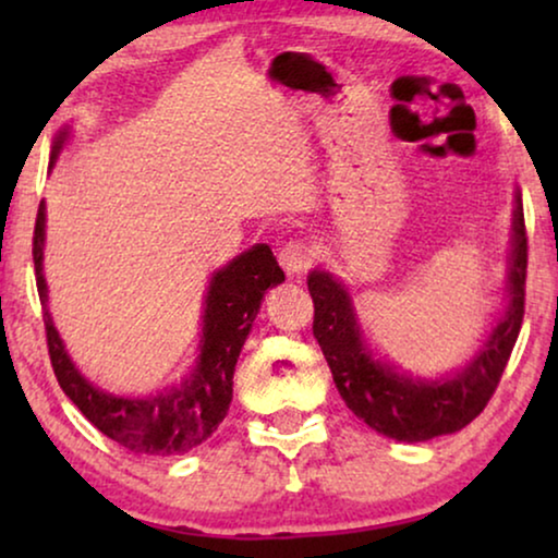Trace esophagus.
<instances>
[{
  "mask_svg": "<svg viewBox=\"0 0 558 558\" xmlns=\"http://www.w3.org/2000/svg\"><path fill=\"white\" fill-rule=\"evenodd\" d=\"M315 262V251H312L304 241H289L279 248V264L289 277H302Z\"/></svg>",
  "mask_w": 558,
  "mask_h": 558,
  "instance_id": "1",
  "label": "esophagus"
}]
</instances>
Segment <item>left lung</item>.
<instances>
[{"label":"left lung","mask_w":558,"mask_h":558,"mask_svg":"<svg viewBox=\"0 0 558 558\" xmlns=\"http://www.w3.org/2000/svg\"><path fill=\"white\" fill-rule=\"evenodd\" d=\"M513 246L508 271V310L487 335L480 353L452 376L439 380L411 378L380 363L365 348L348 289L332 274L312 271L307 279L315 323L312 332L323 348L342 401L357 418L396 441H426L460 432L487 407L500 384L508 357L521 332L525 304V235L521 193H515Z\"/></svg>","instance_id":"1"}]
</instances>
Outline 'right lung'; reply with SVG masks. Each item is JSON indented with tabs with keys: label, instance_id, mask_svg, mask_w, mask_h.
Returning <instances> with one entry per match:
<instances>
[{
	"label": "right lung",
	"instance_id": "obj_1",
	"mask_svg": "<svg viewBox=\"0 0 558 558\" xmlns=\"http://www.w3.org/2000/svg\"><path fill=\"white\" fill-rule=\"evenodd\" d=\"M68 140V129L52 144V162ZM45 203L37 208L33 258L40 302L48 304V284L43 277ZM284 281L271 248L256 243L246 254L213 274L203 307L201 355L195 368L180 384L147 399L106 393L88 384L65 353L63 340L52 325L50 312H43L52 371L68 399L106 437L132 452L149 457L182 454L203 445L223 422L233 399V371L246 335L262 307L266 289Z\"/></svg>",
	"mask_w": 558,
	"mask_h": 558
}]
</instances>
